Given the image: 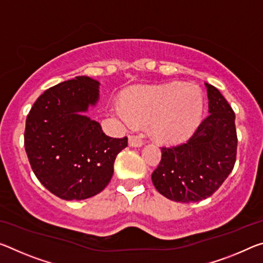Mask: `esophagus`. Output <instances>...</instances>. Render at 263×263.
Segmentation results:
<instances>
[{
  "label": "esophagus",
  "mask_w": 263,
  "mask_h": 263,
  "mask_svg": "<svg viewBox=\"0 0 263 263\" xmlns=\"http://www.w3.org/2000/svg\"><path fill=\"white\" fill-rule=\"evenodd\" d=\"M144 144V140L138 136H130L128 137V145L132 147H140Z\"/></svg>",
  "instance_id": "esophagus-1"
}]
</instances>
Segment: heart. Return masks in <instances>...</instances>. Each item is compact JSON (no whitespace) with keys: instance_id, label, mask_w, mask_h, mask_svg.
Listing matches in <instances>:
<instances>
[{"instance_id":"b5f03b06","label":"heart","mask_w":263,"mask_h":263,"mask_svg":"<svg viewBox=\"0 0 263 263\" xmlns=\"http://www.w3.org/2000/svg\"><path fill=\"white\" fill-rule=\"evenodd\" d=\"M114 114L125 124L149 123L153 138L160 143H180L191 135L202 111L198 87L182 83L139 87L128 96L125 106L115 105Z\"/></svg>"}]
</instances>
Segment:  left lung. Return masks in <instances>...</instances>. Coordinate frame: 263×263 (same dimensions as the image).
Segmentation results:
<instances>
[{"instance_id": "obj_1", "label": "left lung", "mask_w": 263, "mask_h": 263, "mask_svg": "<svg viewBox=\"0 0 263 263\" xmlns=\"http://www.w3.org/2000/svg\"><path fill=\"white\" fill-rule=\"evenodd\" d=\"M205 85L210 115L186 143L161 147V160L152 173L157 191L177 202H197L211 197L236 160L234 111L216 87Z\"/></svg>"}]
</instances>
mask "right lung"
Returning <instances> with one entry per match:
<instances>
[{"mask_svg":"<svg viewBox=\"0 0 263 263\" xmlns=\"http://www.w3.org/2000/svg\"><path fill=\"white\" fill-rule=\"evenodd\" d=\"M99 99V82L78 76L42 93L27 117L24 147L35 176L64 200L102 192L114 176L117 154L127 137L111 138L82 114Z\"/></svg>","mask_w":263,"mask_h":263,"instance_id":"1","label":"right lung"}]
</instances>
